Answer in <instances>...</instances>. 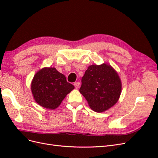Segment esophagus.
Instances as JSON below:
<instances>
[{
  "instance_id": "esophagus-1",
  "label": "esophagus",
  "mask_w": 158,
  "mask_h": 158,
  "mask_svg": "<svg viewBox=\"0 0 158 158\" xmlns=\"http://www.w3.org/2000/svg\"><path fill=\"white\" fill-rule=\"evenodd\" d=\"M74 87L76 89H78L79 87H80V82H75L74 84Z\"/></svg>"
}]
</instances>
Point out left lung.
I'll use <instances>...</instances> for the list:
<instances>
[{"instance_id": "obj_1", "label": "left lung", "mask_w": 158, "mask_h": 158, "mask_svg": "<svg viewBox=\"0 0 158 158\" xmlns=\"http://www.w3.org/2000/svg\"><path fill=\"white\" fill-rule=\"evenodd\" d=\"M122 83L120 77L108 63L92 64L82 78L80 92L93 111L101 113L114 106L120 98Z\"/></svg>"}]
</instances>
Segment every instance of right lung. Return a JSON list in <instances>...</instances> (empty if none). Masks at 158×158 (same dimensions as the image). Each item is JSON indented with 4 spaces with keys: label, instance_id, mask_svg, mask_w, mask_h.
Returning <instances> with one entry per match:
<instances>
[{
    "label": "right lung",
    "instance_id": "1",
    "mask_svg": "<svg viewBox=\"0 0 158 158\" xmlns=\"http://www.w3.org/2000/svg\"><path fill=\"white\" fill-rule=\"evenodd\" d=\"M74 86L66 81L65 76L54 67L38 70L31 83V90L36 103L40 106L55 109Z\"/></svg>",
    "mask_w": 158,
    "mask_h": 158
}]
</instances>
